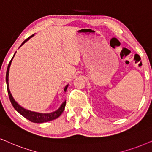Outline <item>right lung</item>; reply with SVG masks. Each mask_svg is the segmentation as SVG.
<instances>
[{"mask_svg":"<svg viewBox=\"0 0 152 152\" xmlns=\"http://www.w3.org/2000/svg\"><path fill=\"white\" fill-rule=\"evenodd\" d=\"M34 35H32L31 36H30L29 37L27 38L26 40H24V42L21 44V46L23 45L24 43H26L28 40L30 39V37H33ZM15 53L14 54L12 58V60H10L9 64H8L7 69V72H6V83H7V92H8V95H9V98L10 102H11V104L12 105L14 108L17 111L18 113H19L22 116H23L25 118L27 119V120H30V122H35V123H43V122H49V121L53 120L55 119H57L58 117H59L60 116V115L62 114V112H63L64 110V107H65L66 105V101L62 103L61 106L57 110L54 111V112L52 113H37V112H33V111H30L28 110L27 109L23 108V107H21L20 105L17 104V102H15V100L14 99L12 95L11 92H10V89H9V83H8V76H9V71H10V65H11V62L13 58L15 57ZM68 85L65 86V88L64 89V92H66V89H67Z\"/></svg>","mask_w":152,"mask_h":152,"instance_id":"right-lung-1","label":"right lung"}]
</instances>
